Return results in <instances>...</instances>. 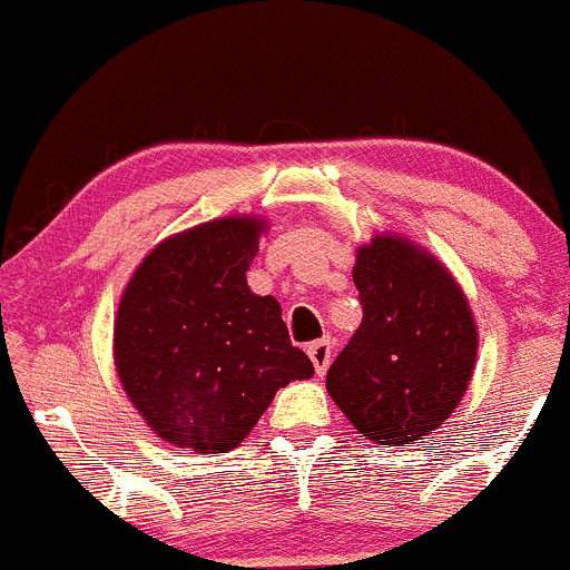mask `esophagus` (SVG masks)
Masks as SVG:
<instances>
[{
    "mask_svg": "<svg viewBox=\"0 0 570 570\" xmlns=\"http://www.w3.org/2000/svg\"><path fill=\"white\" fill-rule=\"evenodd\" d=\"M308 358H312L317 375H325L327 366H331V358H333V342H331V338H320V342L308 344Z\"/></svg>",
    "mask_w": 570,
    "mask_h": 570,
    "instance_id": "1",
    "label": "esophagus"
}]
</instances>
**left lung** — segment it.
<instances>
[{
    "instance_id": "left-lung-1",
    "label": "left lung",
    "mask_w": 570,
    "mask_h": 570,
    "mask_svg": "<svg viewBox=\"0 0 570 570\" xmlns=\"http://www.w3.org/2000/svg\"><path fill=\"white\" fill-rule=\"evenodd\" d=\"M364 320L325 386L358 433L405 446L455 413L474 375L476 333L455 275L422 245L377 234L355 250Z\"/></svg>"
}]
</instances>
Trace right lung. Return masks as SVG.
I'll use <instances>...</instances> for the list:
<instances>
[{"mask_svg":"<svg viewBox=\"0 0 570 570\" xmlns=\"http://www.w3.org/2000/svg\"><path fill=\"white\" fill-rule=\"evenodd\" d=\"M267 220L228 215L163 239L131 273L112 327L120 386L168 444L217 455L243 444L278 389L314 364L281 306L245 273Z\"/></svg>","mask_w":570,"mask_h":570,"instance_id":"1","label":"right lung"}]
</instances>
